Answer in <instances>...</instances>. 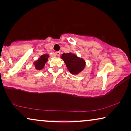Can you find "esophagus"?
<instances>
[{
  "label": "esophagus",
  "instance_id": "obj_1",
  "mask_svg": "<svg viewBox=\"0 0 131 131\" xmlns=\"http://www.w3.org/2000/svg\"><path fill=\"white\" fill-rule=\"evenodd\" d=\"M60 51H57L55 52V55H57V56H60Z\"/></svg>",
  "mask_w": 131,
  "mask_h": 131
}]
</instances>
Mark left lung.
I'll return each instance as SVG.
<instances>
[{
  "label": "left lung",
  "mask_w": 131,
  "mask_h": 131,
  "mask_svg": "<svg viewBox=\"0 0 131 131\" xmlns=\"http://www.w3.org/2000/svg\"><path fill=\"white\" fill-rule=\"evenodd\" d=\"M67 69L72 74H78L85 69L86 64L83 59L77 57L74 53H64L61 57Z\"/></svg>",
  "instance_id": "obj_1"
}]
</instances>
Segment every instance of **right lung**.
Instances as JSON below:
<instances>
[{
	"label": "right lung",
	"mask_w": 131,
	"mask_h": 131,
	"mask_svg": "<svg viewBox=\"0 0 131 131\" xmlns=\"http://www.w3.org/2000/svg\"><path fill=\"white\" fill-rule=\"evenodd\" d=\"M49 57V54H43L41 55L38 60L37 61H35L33 62V64L35 65V69L37 70H40L43 69L44 68V66L45 64L47 62L48 60V58Z\"/></svg>",
	"instance_id": "obj_1"
}]
</instances>
